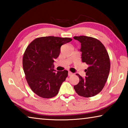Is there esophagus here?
<instances>
[{"mask_svg": "<svg viewBox=\"0 0 128 128\" xmlns=\"http://www.w3.org/2000/svg\"><path fill=\"white\" fill-rule=\"evenodd\" d=\"M73 73L72 72H70V71H68V75L69 76H70L72 75Z\"/></svg>", "mask_w": 128, "mask_h": 128, "instance_id": "obj_1", "label": "esophagus"}]
</instances>
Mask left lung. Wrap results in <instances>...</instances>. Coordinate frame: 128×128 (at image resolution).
<instances>
[{
    "label": "left lung",
    "instance_id": "obj_1",
    "mask_svg": "<svg viewBox=\"0 0 128 128\" xmlns=\"http://www.w3.org/2000/svg\"><path fill=\"white\" fill-rule=\"evenodd\" d=\"M73 38L81 43L82 61L88 66L85 70V78L76 74L80 81L74 88L80 96H94L102 90L107 80L110 70L109 55L104 45L96 39L87 36Z\"/></svg>",
    "mask_w": 128,
    "mask_h": 128
}]
</instances>
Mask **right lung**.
<instances>
[{
  "mask_svg": "<svg viewBox=\"0 0 128 128\" xmlns=\"http://www.w3.org/2000/svg\"><path fill=\"white\" fill-rule=\"evenodd\" d=\"M69 38L48 36L36 38L30 43L23 56V69L32 90L43 98H51L59 92L68 71L54 69V62L59 57L62 45L70 42Z\"/></svg>",
  "mask_w": 128,
  "mask_h": 128,
  "instance_id": "add662e5",
  "label": "right lung"
}]
</instances>
